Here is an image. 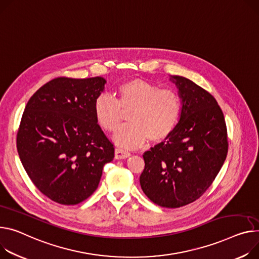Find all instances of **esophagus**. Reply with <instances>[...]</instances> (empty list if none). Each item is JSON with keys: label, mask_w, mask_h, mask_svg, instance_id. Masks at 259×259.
<instances>
[{"label": "esophagus", "mask_w": 259, "mask_h": 259, "mask_svg": "<svg viewBox=\"0 0 259 259\" xmlns=\"http://www.w3.org/2000/svg\"><path fill=\"white\" fill-rule=\"evenodd\" d=\"M131 155L130 152L120 149V148H116L115 149V158L116 160H124V158H127Z\"/></svg>", "instance_id": "1"}]
</instances>
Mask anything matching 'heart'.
I'll use <instances>...</instances> for the list:
<instances>
[{
	"instance_id": "obj_1",
	"label": "heart",
	"mask_w": 259,
	"mask_h": 259,
	"mask_svg": "<svg viewBox=\"0 0 259 259\" xmlns=\"http://www.w3.org/2000/svg\"><path fill=\"white\" fill-rule=\"evenodd\" d=\"M116 101L107 95L94 102V116L104 131L113 133L121 123L124 112H130V124L119 128L113 137L122 148L134 149L147 140L164 141L176 128L182 115V99L175 90L143 78H132L116 88Z\"/></svg>"
}]
</instances>
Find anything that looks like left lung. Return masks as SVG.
Listing matches in <instances>:
<instances>
[{
  "instance_id": "left-lung-1",
  "label": "left lung",
  "mask_w": 259,
  "mask_h": 259,
  "mask_svg": "<svg viewBox=\"0 0 259 259\" xmlns=\"http://www.w3.org/2000/svg\"><path fill=\"white\" fill-rule=\"evenodd\" d=\"M182 115L165 141L143 154L140 185L150 200L176 208L192 203L211 185L228 151L223 112L214 97L191 79L171 75Z\"/></svg>"
}]
</instances>
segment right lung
Segmentation results:
<instances>
[{
    "mask_svg": "<svg viewBox=\"0 0 259 259\" xmlns=\"http://www.w3.org/2000/svg\"><path fill=\"white\" fill-rule=\"evenodd\" d=\"M102 76L57 77L39 88L17 132L19 158L32 183L51 200L73 205L97 189L114 147L94 116Z\"/></svg>",
    "mask_w": 259,
    "mask_h": 259,
    "instance_id": "1",
    "label": "right lung"
}]
</instances>
